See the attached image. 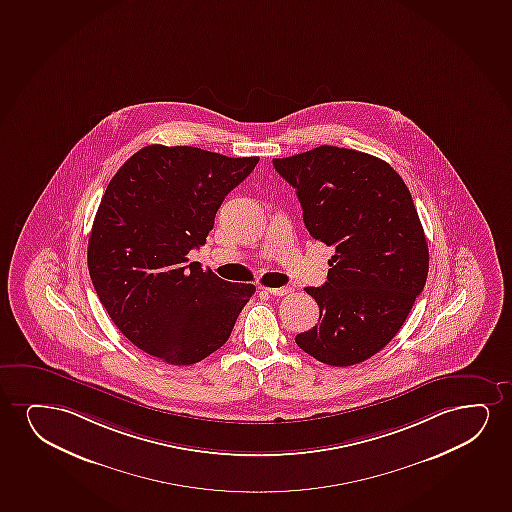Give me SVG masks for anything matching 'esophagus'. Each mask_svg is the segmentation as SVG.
Returning <instances> with one entry per match:
<instances>
[{"label": "esophagus", "instance_id": "34e87169", "mask_svg": "<svg viewBox=\"0 0 512 512\" xmlns=\"http://www.w3.org/2000/svg\"><path fill=\"white\" fill-rule=\"evenodd\" d=\"M262 290H266L267 293H271L274 297H283V295H288V293L292 292L290 286H283V288H262Z\"/></svg>", "mask_w": 512, "mask_h": 512}]
</instances>
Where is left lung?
<instances>
[{
    "mask_svg": "<svg viewBox=\"0 0 512 512\" xmlns=\"http://www.w3.org/2000/svg\"><path fill=\"white\" fill-rule=\"evenodd\" d=\"M273 165L309 234L335 250L325 285L306 288L318 325L295 342L326 365H358L391 342L424 290L429 250L412 194L389 163L354 149L319 146Z\"/></svg>",
    "mask_w": 512,
    "mask_h": 512,
    "instance_id": "8db88e82",
    "label": "left lung"
}]
</instances>
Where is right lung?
Here are the masks:
<instances>
[{
    "instance_id": "1",
    "label": "right lung",
    "mask_w": 512,
    "mask_h": 512,
    "mask_svg": "<svg viewBox=\"0 0 512 512\" xmlns=\"http://www.w3.org/2000/svg\"><path fill=\"white\" fill-rule=\"evenodd\" d=\"M259 163L200 147H142L116 172L93 220L88 271L109 318L132 344L194 365L226 344L255 286L187 264L227 194Z\"/></svg>"
}]
</instances>
